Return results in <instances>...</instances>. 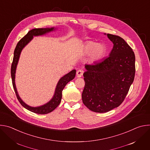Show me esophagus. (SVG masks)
<instances>
[{
    "label": "esophagus",
    "instance_id": "34e87169",
    "mask_svg": "<svg viewBox=\"0 0 150 150\" xmlns=\"http://www.w3.org/2000/svg\"><path fill=\"white\" fill-rule=\"evenodd\" d=\"M83 71L81 69H79L76 72V75H77V77L78 78H80L81 77V76L83 75Z\"/></svg>",
    "mask_w": 150,
    "mask_h": 150
}]
</instances>
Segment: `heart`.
I'll use <instances>...</instances> for the list:
<instances>
[{
    "instance_id": "heart-1",
    "label": "heart",
    "mask_w": 150,
    "mask_h": 150,
    "mask_svg": "<svg viewBox=\"0 0 150 150\" xmlns=\"http://www.w3.org/2000/svg\"><path fill=\"white\" fill-rule=\"evenodd\" d=\"M83 52L84 54H89V61L94 63L103 58L106 52V47L103 44H97L96 42L88 41L83 45Z\"/></svg>"
}]
</instances>
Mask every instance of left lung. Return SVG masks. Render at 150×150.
<instances>
[{"instance_id": "8db88e82", "label": "left lung", "mask_w": 150, "mask_h": 150, "mask_svg": "<svg viewBox=\"0 0 150 150\" xmlns=\"http://www.w3.org/2000/svg\"><path fill=\"white\" fill-rule=\"evenodd\" d=\"M113 43L109 56L94 65H85L82 102L90 110L108 112L125 100L135 74V56L120 37L108 34Z\"/></svg>"}]
</instances>
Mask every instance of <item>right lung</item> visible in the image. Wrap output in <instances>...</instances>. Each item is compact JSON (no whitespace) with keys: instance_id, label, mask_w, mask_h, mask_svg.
I'll return each instance as SVG.
<instances>
[{"instance_id":"obj_1","label":"right lung","mask_w":150,"mask_h":150,"mask_svg":"<svg viewBox=\"0 0 150 150\" xmlns=\"http://www.w3.org/2000/svg\"><path fill=\"white\" fill-rule=\"evenodd\" d=\"M55 30L56 28H54V27L46 28H34L28 31V33L23 38H22L19 41L18 44L16 45V46L14 50L13 62L11 66V77H12V85H13V87L18 101H19L21 104L26 109L32 112H34L35 113L40 114V115L47 114L49 113L52 112L59 105L61 101L62 97V90H63L64 88H65L66 85L75 78V74H76V70L74 69L71 71L70 72L66 74L65 75H64L63 77H62L59 79L56 85L54 96L53 98L48 103L39 107H35V108L27 105L20 98L18 93V91L16 88V85H15V72H16V67L18 65V62L19 59L21 51H22L24 47L28 43H29L30 41L33 38V37L44 35L49 32L53 31Z\"/></svg>"}]
</instances>
